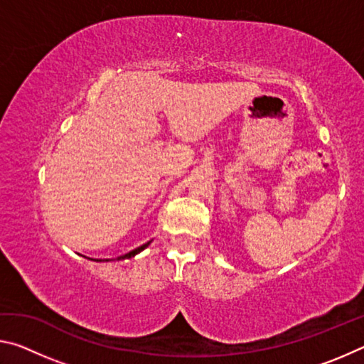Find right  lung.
Returning <instances> with one entry per match:
<instances>
[{
	"label": "right lung",
	"instance_id": "right-lung-1",
	"mask_svg": "<svg viewBox=\"0 0 364 364\" xmlns=\"http://www.w3.org/2000/svg\"><path fill=\"white\" fill-rule=\"evenodd\" d=\"M152 241H149V242H146V244H143V245H139V247H136V249H133V250H130L128 252V254H125V255H120V257H117V260H127V258H132V257H134V255H138L139 252H143L147 245H149ZM96 262H102V260H96ZM104 262H109V258L107 260H104Z\"/></svg>",
	"mask_w": 364,
	"mask_h": 364
}]
</instances>
